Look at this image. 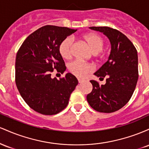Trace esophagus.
Instances as JSON below:
<instances>
[{
  "label": "esophagus",
  "mask_w": 149,
  "mask_h": 149,
  "mask_svg": "<svg viewBox=\"0 0 149 149\" xmlns=\"http://www.w3.org/2000/svg\"><path fill=\"white\" fill-rule=\"evenodd\" d=\"M78 83H82L83 82H84V80L80 79V78H78Z\"/></svg>",
  "instance_id": "obj_1"
}]
</instances>
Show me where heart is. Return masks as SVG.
Wrapping results in <instances>:
<instances>
[{
  "label": "heart",
  "instance_id": "heart-1",
  "mask_svg": "<svg viewBox=\"0 0 149 149\" xmlns=\"http://www.w3.org/2000/svg\"><path fill=\"white\" fill-rule=\"evenodd\" d=\"M84 39L95 54L100 52L103 48L104 43L103 38L97 34L90 33L85 35ZM73 42L72 38L67 37L61 42L59 50L61 57L64 59H70L72 56ZM93 69V66L91 64H86L79 60L73 61L69 64V69L71 73L79 78L85 76L87 73L91 72Z\"/></svg>",
  "mask_w": 149,
  "mask_h": 149
}]
</instances>
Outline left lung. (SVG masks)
Listing matches in <instances>:
<instances>
[{
	"label": "left lung",
	"instance_id": "obj_1",
	"mask_svg": "<svg viewBox=\"0 0 149 149\" xmlns=\"http://www.w3.org/2000/svg\"><path fill=\"white\" fill-rule=\"evenodd\" d=\"M90 29L107 36L111 49L107 62L94 73L100 79L106 78V83L100 85L95 80H90L92 90L87 95V100L97 111L115 112L127 103L136 88L139 77L137 51L119 31L108 26Z\"/></svg>",
	"mask_w": 149,
	"mask_h": 149
}]
</instances>
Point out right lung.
Wrapping results in <instances>:
<instances>
[{
  "instance_id": "add662e5",
  "label": "right lung",
  "mask_w": 149,
  "mask_h": 149,
  "mask_svg": "<svg viewBox=\"0 0 149 149\" xmlns=\"http://www.w3.org/2000/svg\"><path fill=\"white\" fill-rule=\"evenodd\" d=\"M77 29L47 25L26 38L17 53L15 82L25 102L35 111L54 115L66 107L78 81L71 73L52 78L57 69L63 73L65 63L59 52L61 42Z\"/></svg>"
}]
</instances>
